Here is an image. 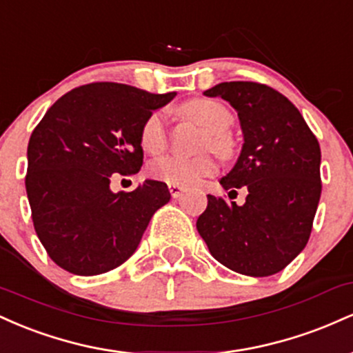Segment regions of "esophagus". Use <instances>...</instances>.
Wrapping results in <instances>:
<instances>
[{"label": "esophagus", "instance_id": "obj_1", "mask_svg": "<svg viewBox=\"0 0 353 353\" xmlns=\"http://www.w3.org/2000/svg\"><path fill=\"white\" fill-rule=\"evenodd\" d=\"M182 190H184V188L182 185H176V184H169V192H171V196L174 197V199H177V197L181 196Z\"/></svg>", "mask_w": 353, "mask_h": 353}]
</instances>
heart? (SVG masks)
I'll return each mask as SVG.
<instances>
[{
    "label": "heart",
    "instance_id": "b5f03b06",
    "mask_svg": "<svg viewBox=\"0 0 353 353\" xmlns=\"http://www.w3.org/2000/svg\"><path fill=\"white\" fill-rule=\"evenodd\" d=\"M181 114L190 117L208 131L202 148L210 149L228 156L232 151V139H230L228 129L232 124L234 117L224 104L212 99H192L182 104ZM169 131L165 123V112L154 111L145 117L141 128V144L148 152L159 154L168 148ZM217 171L216 157L210 154H202L197 157L184 156H163L157 157L149 165V172L156 179L168 182V184L189 185L199 184L202 179L212 176Z\"/></svg>",
    "mask_w": 353,
    "mask_h": 353
}]
</instances>
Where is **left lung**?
Returning a JSON list of instances; mask_svg holds the SVG:
<instances>
[{"mask_svg": "<svg viewBox=\"0 0 353 353\" xmlns=\"http://www.w3.org/2000/svg\"><path fill=\"white\" fill-rule=\"evenodd\" d=\"M237 111L244 144L221 184L247 188L244 205L208 196L197 230L216 261L250 277L281 272L309 242L322 192L320 145L299 109L265 84L230 81L204 91Z\"/></svg>", "mask_w": 353, "mask_h": 353, "instance_id": "1", "label": "left lung"}]
</instances>
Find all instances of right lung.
<instances>
[{"label": "right lung", "mask_w": 353, "mask_h": 353, "mask_svg": "<svg viewBox=\"0 0 353 353\" xmlns=\"http://www.w3.org/2000/svg\"><path fill=\"white\" fill-rule=\"evenodd\" d=\"M176 92L119 83L74 88L56 101L28 144L26 192L34 230L61 269L98 275L136 252L149 221L171 199L161 181L112 192L117 174L143 165L141 128Z\"/></svg>", "instance_id": "obj_1"}]
</instances>
